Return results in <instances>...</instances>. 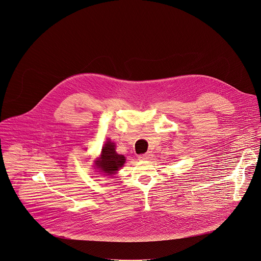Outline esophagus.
I'll return each instance as SVG.
<instances>
[{"mask_svg": "<svg viewBox=\"0 0 261 261\" xmlns=\"http://www.w3.org/2000/svg\"><path fill=\"white\" fill-rule=\"evenodd\" d=\"M138 158H139V160H141V161H146V160H149V159L152 158V153L148 151V152H146V153L140 154Z\"/></svg>", "mask_w": 261, "mask_h": 261, "instance_id": "obj_1", "label": "esophagus"}]
</instances>
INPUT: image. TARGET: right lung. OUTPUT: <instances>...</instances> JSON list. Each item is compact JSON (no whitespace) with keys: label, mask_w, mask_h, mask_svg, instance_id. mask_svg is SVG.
<instances>
[{"label":"right lung","mask_w":261,"mask_h":261,"mask_svg":"<svg viewBox=\"0 0 261 261\" xmlns=\"http://www.w3.org/2000/svg\"><path fill=\"white\" fill-rule=\"evenodd\" d=\"M125 156L118 154L115 150V144L111 141H107L101 149V154L96 162V167L99 172L106 175H114L125 163Z\"/></svg>","instance_id":"1"}]
</instances>
